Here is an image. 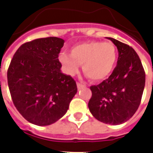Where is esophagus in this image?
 <instances>
[{
    "label": "esophagus",
    "instance_id": "obj_1",
    "mask_svg": "<svg viewBox=\"0 0 153 153\" xmlns=\"http://www.w3.org/2000/svg\"><path fill=\"white\" fill-rule=\"evenodd\" d=\"M77 86H78V89L80 90V89H82V87H83L84 85H82V83H79V82H77Z\"/></svg>",
    "mask_w": 153,
    "mask_h": 153
}]
</instances>
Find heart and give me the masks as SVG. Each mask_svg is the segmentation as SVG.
Here are the masks:
<instances>
[{"instance_id":"obj_1","label":"heart","mask_w":153,"mask_h":153,"mask_svg":"<svg viewBox=\"0 0 153 153\" xmlns=\"http://www.w3.org/2000/svg\"><path fill=\"white\" fill-rule=\"evenodd\" d=\"M59 59L67 74H75L82 64L84 74L91 81L98 82L106 79L113 71L117 51L112 43L88 41L72 47L71 54L61 52Z\"/></svg>"}]
</instances>
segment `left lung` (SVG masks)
Wrapping results in <instances>:
<instances>
[{
    "instance_id": "8db88e82",
    "label": "left lung",
    "mask_w": 153,
    "mask_h": 153,
    "mask_svg": "<svg viewBox=\"0 0 153 153\" xmlns=\"http://www.w3.org/2000/svg\"><path fill=\"white\" fill-rule=\"evenodd\" d=\"M117 47L118 59L110 76L91 86L88 107L94 117L109 125H120L133 116L140 105L145 85V73L133 48L107 37Z\"/></svg>"
}]
</instances>
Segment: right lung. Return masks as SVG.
Wrapping results in <instances>:
<instances>
[{"label":"right lung","mask_w":153,"mask_h":153,"mask_svg":"<svg viewBox=\"0 0 153 153\" xmlns=\"http://www.w3.org/2000/svg\"><path fill=\"white\" fill-rule=\"evenodd\" d=\"M64 40L58 37L36 39L22 44L8 69L13 104L30 123L45 126L67 113L77 93V85L61 71L59 54Z\"/></svg>","instance_id":"1"}]
</instances>
